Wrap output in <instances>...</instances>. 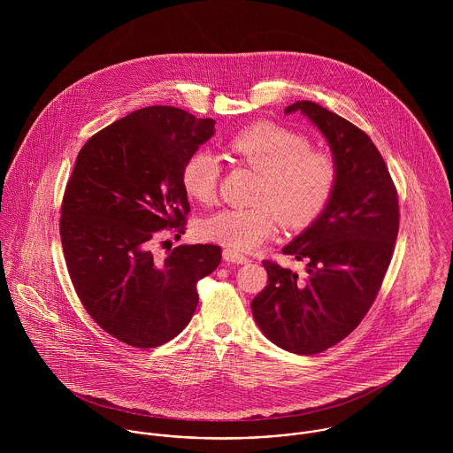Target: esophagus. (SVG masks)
<instances>
[{
  "label": "esophagus",
  "instance_id": "1",
  "mask_svg": "<svg viewBox=\"0 0 453 453\" xmlns=\"http://www.w3.org/2000/svg\"><path fill=\"white\" fill-rule=\"evenodd\" d=\"M223 258L226 259V261H232V263H239V265L250 261L248 257H244L242 253H237V251H234V250H225V251H223Z\"/></svg>",
  "mask_w": 453,
  "mask_h": 453
}]
</instances>
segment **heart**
I'll use <instances>...</instances> for the list:
<instances>
[{"mask_svg":"<svg viewBox=\"0 0 453 453\" xmlns=\"http://www.w3.org/2000/svg\"><path fill=\"white\" fill-rule=\"evenodd\" d=\"M230 150L263 174L257 207H232L203 218L196 230L205 241L234 251L257 250L275 235L280 211L289 226L312 223L329 203L336 187V164L323 151H314L309 137L275 124H255L230 139ZM219 160L198 150L185 162L181 183L185 192L202 203L216 198Z\"/></svg>","mask_w":453,"mask_h":453,"instance_id":"1","label":"heart"}]
</instances>
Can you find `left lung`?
I'll return each mask as SVG.
<instances>
[{
	"label": "left lung",
	"mask_w": 453,
	"mask_h": 453,
	"mask_svg": "<svg viewBox=\"0 0 453 453\" xmlns=\"http://www.w3.org/2000/svg\"><path fill=\"white\" fill-rule=\"evenodd\" d=\"M303 113L329 144L336 187L323 212L282 248L307 263V279L263 261L268 284L251 302L261 333L295 354H318L352 333L382 286L399 228V205L382 155L349 120L312 101L284 110Z\"/></svg>",
	"instance_id": "8db88e82"
}]
</instances>
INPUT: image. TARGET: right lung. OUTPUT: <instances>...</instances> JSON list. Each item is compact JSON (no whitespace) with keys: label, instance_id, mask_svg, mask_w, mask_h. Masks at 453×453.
<instances>
[{"label":"right lung","instance_id":"1","mask_svg":"<svg viewBox=\"0 0 453 453\" xmlns=\"http://www.w3.org/2000/svg\"><path fill=\"white\" fill-rule=\"evenodd\" d=\"M214 124L150 106L99 130L76 157L61 211L67 272L90 318L132 347L178 336L194 318L196 282L221 261L212 244L153 253L160 230L183 234L190 203L181 171Z\"/></svg>","mask_w":453,"mask_h":453}]
</instances>
